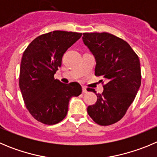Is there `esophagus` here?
<instances>
[{
  "instance_id": "34e87169",
  "label": "esophagus",
  "mask_w": 157,
  "mask_h": 157,
  "mask_svg": "<svg viewBox=\"0 0 157 157\" xmlns=\"http://www.w3.org/2000/svg\"><path fill=\"white\" fill-rule=\"evenodd\" d=\"M82 93H87V90H86V87H85V86H82Z\"/></svg>"
}]
</instances>
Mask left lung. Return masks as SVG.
Instances as JSON below:
<instances>
[{
    "instance_id": "obj_1",
    "label": "left lung",
    "mask_w": 157,
    "mask_h": 157,
    "mask_svg": "<svg viewBox=\"0 0 157 157\" xmlns=\"http://www.w3.org/2000/svg\"><path fill=\"white\" fill-rule=\"evenodd\" d=\"M82 40L96 58L95 75L107 82L102 80L103 93L96 94L97 100L87 112L96 124L110 125L124 116L136 98L142 78L140 61L126 41L110 33H85Z\"/></svg>"
}]
</instances>
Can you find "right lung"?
I'll list each match as a JSON object with an SVG mask.
<instances>
[{"instance_id": "add662e5", "label": "right lung", "mask_w": 157, "mask_h": 157, "mask_svg": "<svg viewBox=\"0 0 157 157\" xmlns=\"http://www.w3.org/2000/svg\"><path fill=\"white\" fill-rule=\"evenodd\" d=\"M81 36L74 32H50L33 40L23 53L20 90L27 110L41 123L51 125L61 121L70 99L82 93L78 82L64 84L54 78L63 54Z\"/></svg>"}]
</instances>
